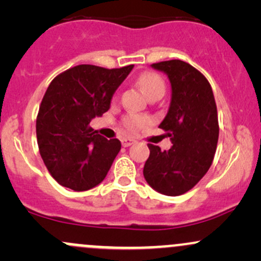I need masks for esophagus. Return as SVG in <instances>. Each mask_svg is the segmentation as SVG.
I'll use <instances>...</instances> for the list:
<instances>
[{
	"label": "esophagus",
	"mask_w": 261,
	"mask_h": 261,
	"mask_svg": "<svg viewBox=\"0 0 261 261\" xmlns=\"http://www.w3.org/2000/svg\"><path fill=\"white\" fill-rule=\"evenodd\" d=\"M121 142H122V146H124V147H128V146L133 145V143L135 142V140H133V139H128V137H127V139H124V140H122Z\"/></svg>",
	"instance_id": "34e87169"
}]
</instances>
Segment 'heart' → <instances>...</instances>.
Listing matches in <instances>:
<instances>
[{"label": "heart", "instance_id": "1", "mask_svg": "<svg viewBox=\"0 0 261 261\" xmlns=\"http://www.w3.org/2000/svg\"><path fill=\"white\" fill-rule=\"evenodd\" d=\"M137 85L143 92V94L147 98L153 97V95L162 94L163 95L166 91V83L164 80L162 79L158 73L155 72H143L140 74L137 79ZM151 122V118L148 115H143V114H127L122 118V126L126 128L130 133H137V131L142 130Z\"/></svg>", "mask_w": 261, "mask_h": 261}]
</instances>
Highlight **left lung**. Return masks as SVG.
Wrapping results in <instances>:
<instances>
[{
  "instance_id": "left-lung-1",
  "label": "left lung",
  "mask_w": 261,
  "mask_h": 261,
  "mask_svg": "<svg viewBox=\"0 0 261 261\" xmlns=\"http://www.w3.org/2000/svg\"><path fill=\"white\" fill-rule=\"evenodd\" d=\"M152 67L167 73L172 86L170 107L160 128L173 146L161 151L148 143L143 176L158 193L178 196L195 187L214 161L220 133L216 101L207 79L188 62L169 60Z\"/></svg>"
}]
</instances>
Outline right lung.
Segmentation results:
<instances>
[{
	"label": "right lung",
	"mask_w": 261,
	"mask_h": 261,
	"mask_svg": "<svg viewBox=\"0 0 261 261\" xmlns=\"http://www.w3.org/2000/svg\"><path fill=\"white\" fill-rule=\"evenodd\" d=\"M133 67L79 65L47 87L37 116V139L45 167L60 185L86 191L107 176L121 142L103 137L89 122L109 110L114 92Z\"/></svg>",
	"instance_id": "obj_1"
}]
</instances>
